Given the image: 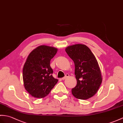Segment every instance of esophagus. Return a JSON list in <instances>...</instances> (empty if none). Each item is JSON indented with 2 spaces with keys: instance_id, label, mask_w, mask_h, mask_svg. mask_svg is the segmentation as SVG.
Segmentation results:
<instances>
[{
  "instance_id": "esophagus-1",
  "label": "esophagus",
  "mask_w": 123,
  "mask_h": 123,
  "mask_svg": "<svg viewBox=\"0 0 123 123\" xmlns=\"http://www.w3.org/2000/svg\"><path fill=\"white\" fill-rule=\"evenodd\" d=\"M68 76H69V74H65V76L62 78V80H65V79H67V78H68Z\"/></svg>"
}]
</instances>
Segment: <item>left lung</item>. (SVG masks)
I'll use <instances>...</instances> for the list:
<instances>
[{"label":"left lung","mask_w":123,"mask_h":123,"mask_svg":"<svg viewBox=\"0 0 123 123\" xmlns=\"http://www.w3.org/2000/svg\"><path fill=\"white\" fill-rule=\"evenodd\" d=\"M65 51L75 65L77 84L72 89L73 95L80 99L93 96L102 82L100 68L95 56L84 44L68 46Z\"/></svg>","instance_id":"obj_1"}]
</instances>
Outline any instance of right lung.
Wrapping results in <instances>:
<instances>
[{
    "label": "right lung",
    "instance_id": "right-lung-1",
    "mask_svg": "<svg viewBox=\"0 0 123 123\" xmlns=\"http://www.w3.org/2000/svg\"><path fill=\"white\" fill-rule=\"evenodd\" d=\"M58 49L40 45L31 52L23 68V80L25 89L31 96L43 98L48 95L58 81L52 76L50 61Z\"/></svg>",
    "mask_w": 123,
    "mask_h": 123
}]
</instances>
